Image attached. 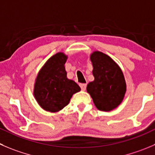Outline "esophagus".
<instances>
[{
    "instance_id": "1",
    "label": "esophagus",
    "mask_w": 155,
    "mask_h": 155,
    "mask_svg": "<svg viewBox=\"0 0 155 155\" xmlns=\"http://www.w3.org/2000/svg\"><path fill=\"white\" fill-rule=\"evenodd\" d=\"M80 88H82V90H85V88H86V85H87V84L86 83H82V84H80Z\"/></svg>"
}]
</instances>
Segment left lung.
Listing matches in <instances>:
<instances>
[{"label": "left lung", "mask_w": 155, "mask_h": 155, "mask_svg": "<svg viewBox=\"0 0 155 155\" xmlns=\"http://www.w3.org/2000/svg\"><path fill=\"white\" fill-rule=\"evenodd\" d=\"M90 59L94 80L87 85V91L99 110H112L120 104L127 91L124 73L115 61L102 52H93Z\"/></svg>", "instance_id": "left-lung-1"}]
</instances>
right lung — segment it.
I'll return each instance as SVG.
<instances>
[{
    "label": "right lung",
    "mask_w": 155,
    "mask_h": 155,
    "mask_svg": "<svg viewBox=\"0 0 155 155\" xmlns=\"http://www.w3.org/2000/svg\"><path fill=\"white\" fill-rule=\"evenodd\" d=\"M67 56L56 54L49 58L35 79L34 96L38 104L50 112H58L67 106L73 94L81 90L73 80L67 79L65 64Z\"/></svg>",
    "instance_id": "obj_1"
}]
</instances>
